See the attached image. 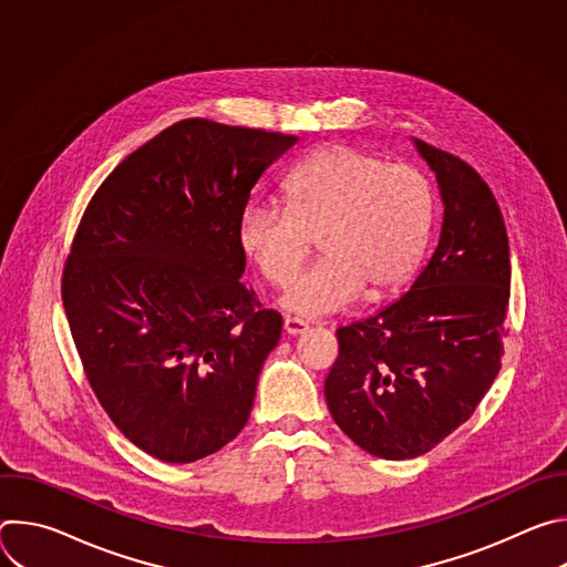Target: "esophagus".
Wrapping results in <instances>:
<instances>
[{
  "label": "esophagus",
  "instance_id": "34e87169",
  "mask_svg": "<svg viewBox=\"0 0 567 567\" xmlns=\"http://www.w3.org/2000/svg\"><path fill=\"white\" fill-rule=\"evenodd\" d=\"M307 322L302 318H296V316H285V332L289 337H298V334H305L307 332Z\"/></svg>",
  "mask_w": 567,
  "mask_h": 567
}]
</instances>
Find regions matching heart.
Returning a JSON list of instances; mask_svg holds the SVG:
<instances>
[{"label": "heart", "instance_id": "1", "mask_svg": "<svg viewBox=\"0 0 567 567\" xmlns=\"http://www.w3.org/2000/svg\"><path fill=\"white\" fill-rule=\"evenodd\" d=\"M285 206L249 202L237 245L260 278L287 287L313 247L322 256L291 285L285 305L305 316L341 311L406 282L429 247L437 197L413 164L332 143L302 156L282 182Z\"/></svg>", "mask_w": 567, "mask_h": 567}]
</instances>
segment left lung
Returning <instances> with one entry per match:
<instances>
[{
    "mask_svg": "<svg viewBox=\"0 0 567 567\" xmlns=\"http://www.w3.org/2000/svg\"><path fill=\"white\" fill-rule=\"evenodd\" d=\"M433 168L444 221L411 291L337 330L326 379L339 429L383 460L429 453L462 426L503 365L509 239L501 206L460 156L415 141Z\"/></svg>",
    "mask_w": 567,
    "mask_h": 567,
    "instance_id": "8db88e82",
    "label": "left lung"
}]
</instances>
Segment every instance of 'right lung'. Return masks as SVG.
Returning a JSON list of instances; mask_svg holds the SVG:
<instances>
[{
	"label": "right lung",
	"instance_id": "add662e5",
	"mask_svg": "<svg viewBox=\"0 0 567 567\" xmlns=\"http://www.w3.org/2000/svg\"><path fill=\"white\" fill-rule=\"evenodd\" d=\"M296 136L186 118L94 193L62 271L87 381L116 429L188 464L249 422L282 316L239 282L237 217Z\"/></svg>",
	"mask_w": 567,
	"mask_h": 567
}]
</instances>
